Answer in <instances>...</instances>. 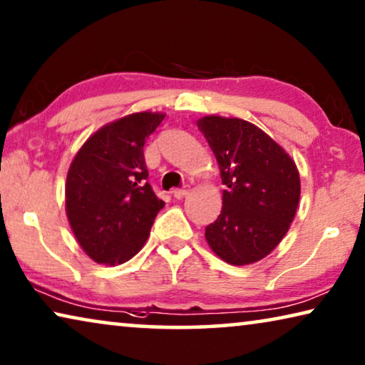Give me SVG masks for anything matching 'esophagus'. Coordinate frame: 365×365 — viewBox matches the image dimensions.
Returning a JSON list of instances; mask_svg holds the SVG:
<instances>
[{
	"instance_id": "obj_1",
	"label": "esophagus",
	"mask_w": 365,
	"mask_h": 365,
	"mask_svg": "<svg viewBox=\"0 0 365 365\" xmlns=\"http://www.w3.org/2000/svg\"><path fill=\"white\" fill-rule=\"evenodd\" d=\"M190 193V190L188 188H182V190H175V192H173V197H175L177 200H182V198H185L187 197V195Z\"/></svg>"
}]
</instances>
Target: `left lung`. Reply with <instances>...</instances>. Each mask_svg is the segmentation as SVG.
Segmentation results:
<instances>
[{"label":"left lung","instance_id":"left-lung-1","mask_svg":"<svg viewBox=\"0 0 365 365\" xmlns=\"http://www.w3.org/2000/svg\"><path fill=\"white\" fill-rule=\"evenodd\" d=\"M220 165L222 208L205 237L217 257L249 265L269 255L290 230L300 201L295 160L255 124L217 114L197 121Z\"/></svg>","mask_w":365,"mask_h":365}]
</instances>
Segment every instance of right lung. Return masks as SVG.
I'll list each match as a JSON object with an SVG mask.
<instances>
[{
  "label": "right lung",
  "mask_w": 365,
  "mask_h": 365,
  "mask_svg": "<svg viewBox=\"0 0 365 365\" xmlns=\"http://www.w3.org/2000/svg\"><path fill=\"white\" fill-rule=\"evenodd\" d=\"M164 113H133L105 124L75 154L65 182V211L73 236L96 264L133 259L165 203L148 182L145 139Z\"/></svg>",
  "instance_id": "right-lung-1"
}]
</instances>
